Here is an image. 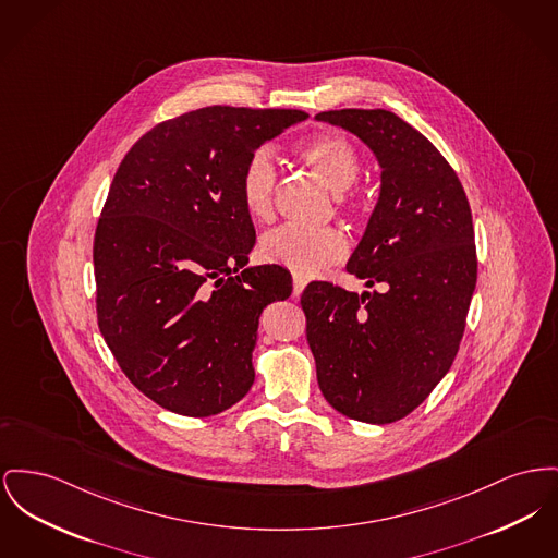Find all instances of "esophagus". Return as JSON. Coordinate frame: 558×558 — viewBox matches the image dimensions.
<instances>
[{"instance_id":"34e87169","label":"esophagus","mask_w":558,"mask_h":558,"mask_svg":"<svg viewBox=\"0 0 558 558\" xmlns=\"http://www.w3.org/2000/svg\"><path fill=\"white\" fill-rule=\"evenodd\" d=\"M305 284H307V280H305L303 276L295 274V276H293V295H301V293H303V289H305Z\"/></svg>"}]
</instances>
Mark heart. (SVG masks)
<instances>
[{
    "instance_id": "1",
    "label": "heart",
    "mask_w": 558,
    "mask_h": 558,
    "mask_svg": "<svg viewBox=\"0 0 558 558\" xmlns=\"http://www.w3.org/2000/svg\"><path fill=\"white\" fill-rule=\"evenodd\" d=\"M299 156L332 194H343L359 181L361 158L352 143L341 136H314L299 147ZM276 177V158L269 149L251 154L242 168L240 197L246 213L257 221L271 217ZM259 253L265 262L282 265L299 276H316L345 257L348 242L341 231L332 228L303 230L282 226L263 235Z\"/></svg>"
}]
</instances>
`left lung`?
I'll return each instance as SVG.
<instances>
[{
	"label": "left lung",
	"mask_w": 558,
	"mask_h": 558,
	"mask_svg": "<svg viewBox=\"0 0 558 558\" xmlns=\"http://www.w3.org/2000/svg\"><path fill=\"white\" fill-rule=\"evenodd\" d=\"M375 156L377 204L345 269L381 291L312 282L301 295L307 343L328 404L364 424H392L449 373L476 287L472 213L456 170L386 109L323 111Z\"/></svg>",
	"instance_id": "8db88e82"
}]
</instances>
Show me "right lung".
I'll return each mask as SVG.
<instances>
[{
    "mask_svg": "<svg viewBox=\"0 0 558 558\" xmlns=\"http://www.w3.org/2000/svg\"><path fill=\"white\" fill-rule=\"evenodd\" d=\"M296 109L202 107L143 134L95 235L99 328L132 384L172 413L217 415L253 381L262 312L293 293L282 265H246L257 233L240 174Z\"/></svg>",
    "mask_w": 558,
    "mask_h": 558,
    "instance_id": "obj_1",
    "label": "right lung"
}]
</instances>
